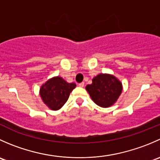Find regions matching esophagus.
<instances>
[{"label": "esophagus", "instance_id": "esophagus-1", "mask_svg": "<svg viewBox=\"0 0 160 160\" xmlns=\"http://www.w3.org/2000/svg\"><path fill=\"white\" fill-rule=\"evenodd\" d=\"M78 86L79 87H80V88H83V87H84V83H79L78 84Z\"/></svg>", "mask_w": 160, "mask_h": 160}]
</instances>
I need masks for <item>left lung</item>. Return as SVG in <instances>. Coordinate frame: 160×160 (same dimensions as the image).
<instances>
[{"mask_svg":"<svg viewBox=\"0 0 160 160\" xmlns=\"http://www.w3.org/2000/svg\"><path fill=\"white\" fill-rule=\"evenodd\" d=\"M86 90L97 105L109 108L118 101L123 86L122 82L112 74L100 73L92 79L91 84L87 85Z\"/></svg>","mask_w":160,"mask_h":160,"instance_id":"obj_1","label":"left lung"}]
</instances>
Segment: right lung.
<instances>
[{
	"mask_svg": "<svg viewBox=\"0 0 160 160\" xmlns=\"http://www.w3.org/2000/svg\"><path fill=\"white\" fill-rule=\"evenodd\" d=\"M76 83H68L61 77H53L41 86L39 95L43 103L52 111H58L65 104Z\"/></svg>",
	"mask_w": 160,
	"mask_h": 160,
	"instance_id": "1",
	"label": "right lung"
}]
</instances>
